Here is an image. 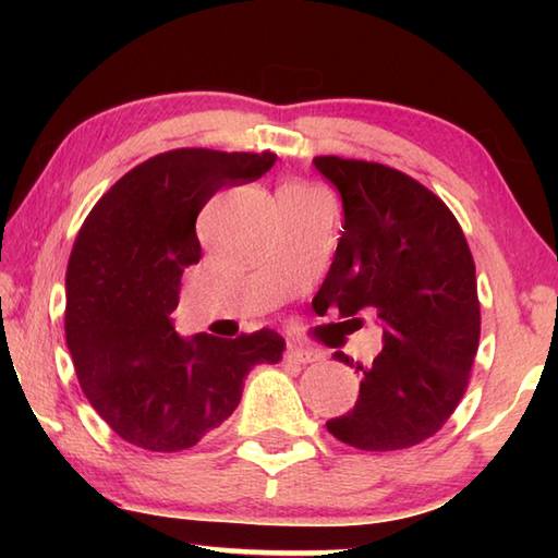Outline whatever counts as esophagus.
<instances>
[{"instance_id":"34e87169","label":"esophagus","mask_w":558,"mask_h":558,"mask_svg":"<svg viewBox=\"0 0 558 558\" xmlns=\"http://www.w3.org/2000/svg\"><path fill=\"white\" fill-rule=\"evenodd\" d=\"M314 357L316 354L312 350L300 348V345H290L286 352V360L294 362V364H310V362H314Z\"/></svg>"}]
</instances>
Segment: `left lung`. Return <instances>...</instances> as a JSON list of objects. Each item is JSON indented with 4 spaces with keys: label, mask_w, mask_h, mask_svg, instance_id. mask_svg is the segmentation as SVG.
Here are the masks:
<instances>
[{
    "label": "left lung",
    "mask_w": 558,
    "mask_h": 558,
    "mask_svg": "<svg viewBox=\"0 0 558 558\" xmlns=\"http://www.w3.org/2000/svg\"><path fill=\"white\" fill-rule=\"evenodd\" d=\"M345 210L333 264L316 298L348 322L362 312L384 326L372 366L336 352L362 374L360 398L326 426L360 450L422 444L465 396L480 345L475 260L448 206L388 165L314 158Z\"/></svg>",
    "instance_id": "obj_1"
}]
</instances>
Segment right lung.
<instances>
[{"label": "right lung", "instance_id": "right-lung-1", "mask_svg": "<svg viewBox=\"0 0 558 558\" xmlns=\"http://www.w3.org/2000/svg\"><path fill=\"white\" fill-rule=\"evenodd\" d=\"M276 158L160 153L114 182L81 225L66 268V348L93 410L126 444L156 453L196 446L240 405L246 374L282 360L286 340L270 328L184 340L170 318L184 268L201 258V208Z\"/></svg>", "mask_w": 558, "mask_h": 558}]
</instances>
